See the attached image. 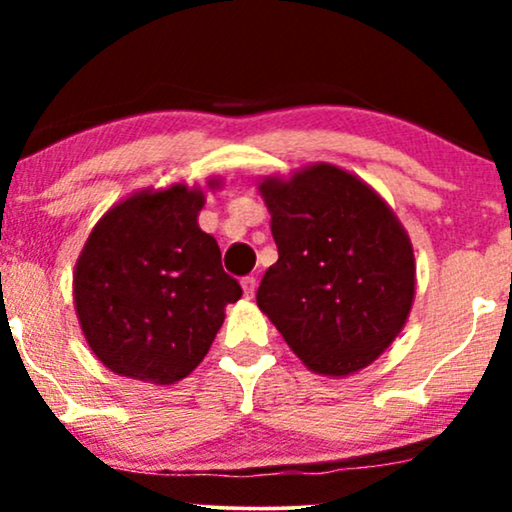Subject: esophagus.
Instances as JSON below:
<instances>
[{"mask_svg": "<svg viewBox=\"0 0 512 512\" xmlns=\"http://www.w3.org/2000/svg\"><path fill=\"white\" fill-rule=\"evenodd\" d=\"M240 284H243V293H245V298H250L252 293H255V286H257V279L252 274H248V276H243V279H240Z\"/></svg>", "mask_w": 512, "mask_h": 512, "instance_id": "esophagus-1", "label": "esophagus"}]
</instances>
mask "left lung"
<instances>
[{
    "label": "left lung",
    "instance_id": "8db88e82",
    "mask_svg": "<svg viewBox=\"0 0 512 512\" xmlns=\"http://www.w3.org/2000/svg\"><path fill=\"white\" fill-rule=\"evenodd\" d=\"M279 260L257 305L315 373L349 375L373 363L407 322L414 252L402 223L346 170L317 163L267 180Z\"/></svg>",
    "mask_w": 512,
    "mask_h": 512
}]
</instances>
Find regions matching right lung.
<instances>
[{
	"label": "right lung",
	"mask_w": 512,
	"mask_h": 512,
	"mask_svg": "<svg viewBox=\"0 0 512 512\" xmlns=\"http://www.w3.org/2000/svg\"><path fill=\"white\" fill-rule=\"evenodd\" d=\"M199 190L173 185L113 207L88 236L74 301L93 354L117 375L178 383L207 356L223 308L243 289L197 226Z\"/></svg>",
	"instance_id": "obj_1"
}]
</instances>
